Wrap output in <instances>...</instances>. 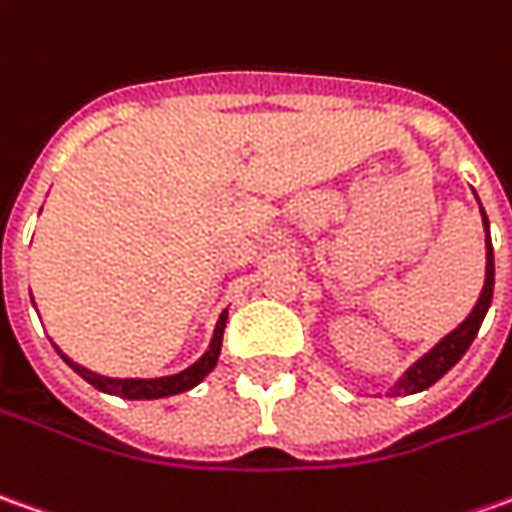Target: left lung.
Here are the masks:
<instances>
[{
	"label": "left lung",
	"instance_id": "1",
	"mask_svg": "<svg viewBox=\"0 0 512 512\" xmlns=\"http://www.w3.org/2000/svg\"><path fill=\"white\" fill-rule=\"evenodd\" d=\"M479 208H482V205H479ZM482 225H485V231H490V222H488V214H485V208H482ZM485 248H488L485 287H482L479 301H476V307L471 310V315H468V318H465L454 332H448V335H445L434 349H428L417 363H411L406 372H403V377H397V383L389 389V397H403V394L425 392L428 386H434V383H437V380H440V377L454 366L456 360L468 352V346L473 344L476 332H479L482 321H485V312H488L490 301H493V245H490V233H488V239H485Z\"/></svg>",
	"mask_w": 512,
	"mask_h": 512
}]
</instances>
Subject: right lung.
<instances>
[{
    "instance_id": "1",
    "label": "right lung",
    "mask_w": 512,
    "mask_h": 512,
    "mask_svg": "<svg viewBox=\"0 0 512 512\" xmlns=\"http://www.w3.org/2000/svg\"><path fill=\"white\" fill-rule=\"evenodd\" d=\"M225 321H228V310L219 315V321H216V329H214V338H211V346L205 349V355H202L197 363H191L188 369H183V372H177V375H168V377L95 375V372L84 369L81 363H75V360L67 358L58 346H56V352L64 358V363L70 366L75 375L84 377L89 386H95L98 392L118 394V397H123V400H160V397H171V394H180V392H188V389H194L197 383H202V380L208 377V372H214L216 360H219V352H222V332H225Z\"/></svg>"
}]
</instances>
